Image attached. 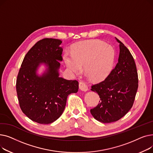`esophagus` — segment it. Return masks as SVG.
Wrapping results in <instances>:
<instances>
[{
    "label": "esophagus",
    "mask_w": 153,
    "mask_h": 153,
    "mask_svg": "<svg viewBox=\"0 0 153 153\" xmlns=\"http://www.w3.org/2000/svg\"><path fill=\"white\" fill-rule=\"evenodd\" d=\"M79 86L80 89H81L82 91L85 92V91H88V87H87V85L84 82H80L79 84Z\"/></svg>",
    "instance_id": "1"
}]
</instances>
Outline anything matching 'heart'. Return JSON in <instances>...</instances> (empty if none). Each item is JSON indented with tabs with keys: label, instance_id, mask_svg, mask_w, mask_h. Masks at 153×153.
<instances>
[{
	"label": "heart",
	"instance_id": "heart-1",
	"mask_svg": "<svg viewBox=\"0 0 153 153\" xmlns=\"http://www.w3.org/2000/svg\"><path fill=\"white\" fill-rule=\"evenodd\" d=\"M71 54L66 52L63 56L68 69L79 73L83 66L84 72L94 81H100L108 76L115 59L114 48L95 39L78 43Z\"/></svg>",
	"mask_w": 153,
	"mask_h": 153
}]
</instances>
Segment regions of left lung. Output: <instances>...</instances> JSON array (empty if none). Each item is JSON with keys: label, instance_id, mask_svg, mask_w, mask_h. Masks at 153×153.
Returning <instances> with one entry per match:
<instances>
[{"label": "left lung", "instance_id": "left-lung-1", "mask_svg": "<svg viewBox=\"0 0 153 153\" xmlns=\"http://www.w3.org/2000/svg\"><path fill=\"white\" fill-rule=\"evenodd\" d=\"M120 43V54L115 68L104 81L92 85L91 91L100 99L97 107L91 109L94 118L103 123L118 121L129 111L134 101L138 87L136 64L130 51Z\"/></svg>", "mask_w": 153, "mask_h": 153}]
</instances>
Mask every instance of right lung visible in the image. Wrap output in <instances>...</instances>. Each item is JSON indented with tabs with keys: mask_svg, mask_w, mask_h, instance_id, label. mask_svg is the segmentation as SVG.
<instances>
[{
	"mask_svg": "<svg viewBox=\"0 0 153 153\" xmlns=\"http://www.w3.org/2000/svg\"><path fill=\"white\" fill-rule=\"evenodd\" d=\"M61 43L58 39L39 40L26 54L17 76L16 89L20 108L32 121L40 124H50L58 119L68 96L78 91L77 81L59 77ZM42 63L47 69L38 76L36 70Z\"/></svg>",
	"mask_w": 153,
	"mask_h": 153,
	"instance_id": "right-lung-1",
	"label": "right lung"
}]
</instances>
